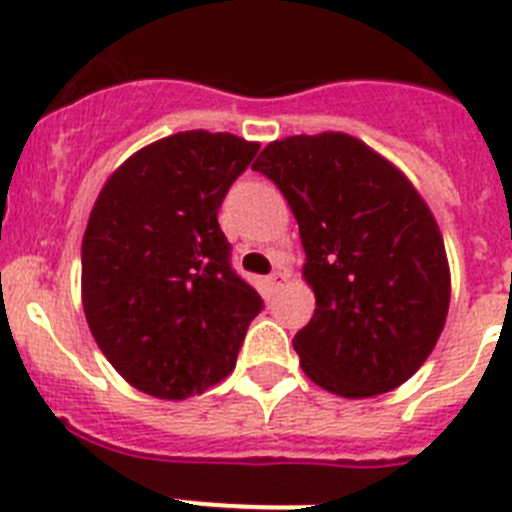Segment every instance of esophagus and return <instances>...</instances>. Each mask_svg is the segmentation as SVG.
Here are the masks:
<instances>
[{"label": "esophagus", "instance_id": "obj_1", "mask_svg": "<svg viewBox=\"0 0 512 512\" xmlns=\"http://www.w3.org/2000/svg\"><path fill=\"white\" fill-rule=\"evenodd\" d=\"M284 282H287V271H282V269L271 271V277H269L271 289H282Z\"/></svg>", "mask_w": 512, "mask_h": 512}]
</instances>
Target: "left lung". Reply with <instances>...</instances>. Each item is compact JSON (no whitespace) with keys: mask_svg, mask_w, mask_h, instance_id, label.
I'll use <instances>...</instances> for the list:
<instances>
[{"mask_svg":"<svg viewBox=\"0 0 512 512\" xmlns=\"http://www.w3.org/2000/svg\"><path fill=\"white\" fill-rule=\"evenodd\" d=\"M300 225L315 292L295 336L302 372L333 395L374 397L431 356L451 300L436 217L410 179L346 133L292 135L261 151Z\"/></svg>","mask_w":512,"mask_h":512,"instance_id":"1","label":"left lung"}]
</instances>
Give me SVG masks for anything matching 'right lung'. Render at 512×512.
I'll list each match as a JSON object with an SVG mask.
<instances>
[{
    "mask_svg": "<svg viewBox=\"0 0 512 512\" xmlns=\"http://www.w3.org/2000/svg\"><path fill=\"white\" fill-rule=\"evenodd\" d=\"M259 143L187 130L140 148L99 192L81 241L94 341L135 390L187 400L228 377L259 292L230 266L217 225Z\"/></svg>",
    "mask_w": 512,
    "mask_h": 512,
    "instance_id": "obj_1",
    "label": "right lung"
}]
</instances>
